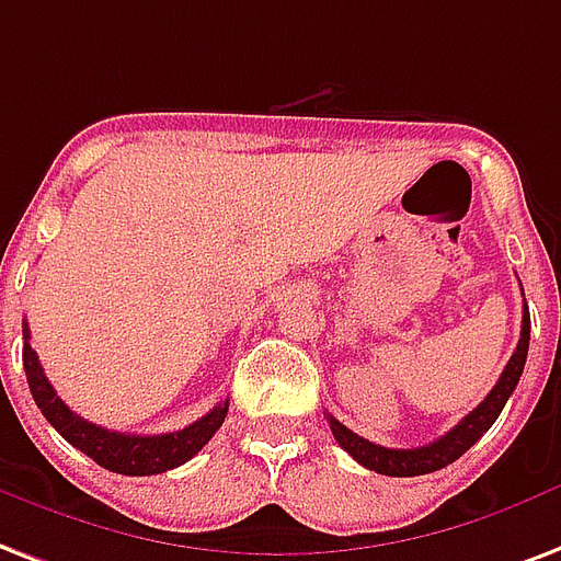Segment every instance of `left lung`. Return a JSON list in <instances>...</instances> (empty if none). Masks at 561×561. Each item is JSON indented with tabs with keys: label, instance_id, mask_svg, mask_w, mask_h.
<instances>
[{
	"label": "left lung",
	"instance_id": "obj_1",
	"mask_svg": "<svg viewBox=\"0 0 561 561\" xmlns=\"http://www.w3.org/2000/svg\"><path fill=\"white\" fill-rule=\"evenodd\" d=\"M527 350H529V309H524V323H520V341L508 365L503 367L497 385L491 388V394L482 400L468 417H461V423H456L450 433L442 435L438 442L426 444V447H414V450H391V447H382V444H374L356 435L353 430H347L344 423L335 421L329 414V426H332V435L335 442L344 447V450L365 465L367 470H376V473H385V477H421V473H433V470H442L447 465L459 459L461 453H468L473 444L480 442L482 433H489L491 423L497 421L503 405L515 391L520 374H524V365H527Z\"/></svg>",
	"mask_w": 561,
	"mask_h": 561
}]
</instances>
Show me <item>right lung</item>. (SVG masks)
<instances>
[{"label":"right lung","mask_w":561,"mask_h":561,"mask_svg":"<svg viewBox=\"0 0 561 561\" xmlns=\"http://www.w3.org/2000/svg\"><path fill=\"white\" fill-rule=\"evenodd\" d=\"M23 367L28 388L37 409L43 417L53 423L55 430L61 433V438L81 450L84 456H91L96 465L105 470L123 473V477H152V473H164L179 465H185L187 459H194L196 453L203 450L205 444L211 442V435L224 426L226 412H229V400L220 405H214L211 412L199 417L196 423L179 430V433H164V435H126V433H111L105 426L84 421L76 412L67 409L61 397L55 394L53 382L43 374L37 353L32 350V332L28 323H23Z\"/></svg>","instance_id":"1"}]
</instances>
